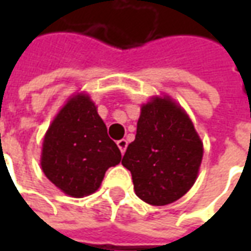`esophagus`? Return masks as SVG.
I'll return each mask as SVG.
<instances>
[{
	"instance_id": "esophagus-1",
	"label": "esophagus",
	"mask_w": 251,
	"mask_h": 251,
	"mask_svg": "<svg viewBox=\"0 0 251 251\" xmlns=\"http://www.w3.org/2000/svg\"><path fill=\"white\" fill-rule=\"evenodd\" d=\"M117 145H118V148H120L121 153L124 154L126 151V148H127V141H126L125 138H122V140H120V141H117Z\"/></svg>"
}]
</instances>
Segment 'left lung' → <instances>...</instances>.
<instances>
[{"label": "left lung", "instance_id": "8db88e82", "mask_svg": "<svg viewBox=\"0 0 251 251\" xmlns=\"http://www.w3.org/2000/svg\"><path fill=\"white\" fill-rule=\"evenodd\" d=\"M201 158L203 142L184 110L169 97H154L141 107L136 140L122 165L130 171L140 199L165 205L194 185Z\"/></svg>", "mask_w": 251, "mask_h": 251}]
</instances>
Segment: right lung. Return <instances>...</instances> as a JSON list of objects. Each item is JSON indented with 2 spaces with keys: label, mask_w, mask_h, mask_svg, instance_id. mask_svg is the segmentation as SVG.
I'll return each mask as SVG.
<instances>
[{
  "label": "right lung",
  "mask_w": 251,
  "mask_h": 251,
  "mask_svg": "<svg viewBox=\"0 0 251 251\" xmlns=\"http://www.w3.org/2000/svg\"><path fill=\"white\" fill-rule=\"evenodd\" d=\"M121 161L117 144L86 94L67 102L47 130L41 168L57 188L74 198L95 192L110 167Z\"/></svg>",
  "instance_id": "1"
}]
</instances>
